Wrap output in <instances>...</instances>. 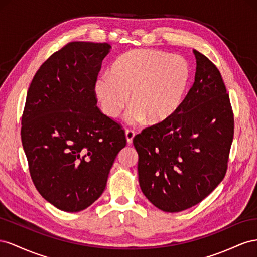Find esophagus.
Here are the masks:
<instances>
[{"label":"esophagus","instance_id":"34e87169","mask_svg":"<svg viewBox=\"0 0 257 257\" xmlns=\"http://www.w3.org/2000/svg\"><path fill=\"white\" fill-rule=\"evenodd\" d=\"M126 139H127V143L128 144H131L133 143V140H134V138H135V136H136V133L134 130H126Z\"/></svg>","mask_w":257,"mask_h":257}]
</instances>
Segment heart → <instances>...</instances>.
I'll return each instance as SVG.
<instances>
[{
    "label": "heart",
    "instance_id": "heart-1",
    "mask_svg": "<svg viewBox=\"0 0 257 257\" xmlns=\"http://www.w3.org/2000/svg\"><path fill=\"white\" fill-rule=\"evenodd\" d=\"M190 77L192 69L185 58L155 49H134L117 58L111 72L97 77L93 90L102 111L111 118L130 100L129 123L146 119L159 124L182 106Z\"/></svg>",
    "mask_w": 257,
    "mask_h": 257
}]
</instances>
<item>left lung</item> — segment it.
Wrapping results in <instances>:
<instances>
[{"instance_id": "left-lung-1", "label": "left lung", "mask_w": 257, "mask_h": 257, "mask_svg": "<svg viewBox=\"0 0 257 257\" xmlns=\"http://www.w3.org/2000/svg\"><path fill=\"white\" fill-rule=\"evenodd\" d=\"M194 54L195 82L177 114L134 139L142 193L171 213L196 206L223 181L233 138L221 73L206 56Z\"/></svg>"}]
</instances>
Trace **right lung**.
<instances>
[{"instance_id": "right-lung-1", "label": "right lung", "mask_w": 257, "mask_h": 257, "mask_svg": "<svg viewBox=\"0 0 257 257\" xmlns=\"http://www.w3.org/2000/svg\"><path fill=\"white\" fill-rule=\"evenodd\" d=\"M107 43L73 42L44 62L29 87L21 141L44 199L79 212L104 192L116 156L126 146L120 126L101 113L93 85Z\"/></svg>"}]
</instances>
